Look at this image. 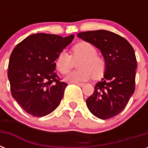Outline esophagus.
Wrapping results in <instances>:
<instances>
[{
    "mask_svg": "<svg viewBox=\"0 0 148 148\" xmlns=\"http://www.w3.org/2000/svg\"><path fill=\"white\" fill-rule=\"evenodd\" d=\"M72 84H75L80 86V87H83V86H84V83H78V82H74V83H72Z\"/></svg>",
    "mask_w": 148,
    "mask_h": 148,
    "instance_id": "esophagus-1",
    "label": "esophagus"
}]
</instances>
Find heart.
<instances>
[{
  "label": "heart",
  "instance_id": "b5f03b06",
  "mask_svg": "<svg viewBox=\"0 0 148 148\" xmlns=\"http://www.w3.org/2000/svg\"><path fill=\"white\" fill-rule=\"evenodd\" d=\"M71 55L61 51L55 60L56 68L62 74H66L74 67V61L79 60V69L71 72L65 80L71 83L88 81L91 77L99 78L104 74L107 62L102 56L97 54V50L90 43L82 41L73 46Z\"/></svg>",
  "mask_w": 148,
  "mask_h": 148
}]
</instances>
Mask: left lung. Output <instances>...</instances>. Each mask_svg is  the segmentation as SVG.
I'll use <instances>...</instances> for the list:
<instances>
[{"mask_svg": "<svg viewBox=\"0 0 148 148\" xmlns=\"http://www.w3.org/2000/svg\"><path fill=\"white\" fill-rule=\"evenodd\" d=\"M79 38L101 50L107 62L103 78L86 101L90 112L100 119L117 116L135 90L137 60L133 47L117 34L105 30L81 32Z\"/></svg>", "mask_w": 148, "mask_h": 148, "instance_id": "obj_1", "label": "left lung"}]
</instances>
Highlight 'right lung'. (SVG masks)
I'll list each match as a JSON object with an SVG mask.
<instances>
[{
    "label": "right lung",
    "mask_w": 148,
    "mask_h": 148,
    "mask_svg": "<svg viewBox=\"0 0 148 148\" xmlns=\"http://www.w3.org/2000/svg\"><path fill=\"white\" fill-rule=\"evenodd\" d=\"M74 36L51 34L28 36L14 48L8 76L12 97L21 108L34 117H44L60 104L67 84L55 70L56 58Z\"/></svg>",
    "instance_id": "1"
}]
</instances>
